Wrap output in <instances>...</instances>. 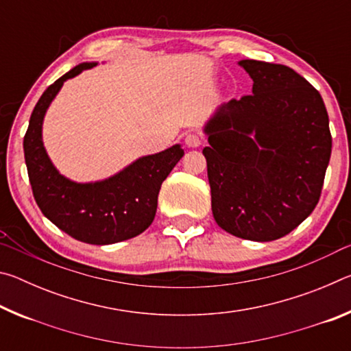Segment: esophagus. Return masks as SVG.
<instances>
[{"instance_id": "34e87169", "label": "esophagus", "mask_w": 351, "mask_h": 351, "mask_svg": "<svg viewBox=\"0 0 351 351\" xmlns=\"http://www.w3.org/2000/svg\"><path fill=\"white\" fill-rule=\"evenodd\" d=\"M184 142H186V145L189 148H197V147L203 144V138H201L198 133H189L186 136V141H184Z\"/></svg>"}]
</instances>
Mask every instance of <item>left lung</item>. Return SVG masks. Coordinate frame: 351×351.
Returning a JSON list of instances; mask_svg holds the SVG:
<instances>
[{
    "mask_svg": "<svg viewBox=\"0 0 351 351\" xmlns=\"http://www.w3.org/2000/svg\"><path fill=\"white\" fill-rule=\"evenodd\" d=\"M252 94L219 105L207 121L212 213L226 232L272 241L316 207L331 156L319 91L285 64L240 60Z\"/></svg>",
    "mask_w": 351,
    "mask_h": 351,
    "instance_id": "obj_1",
    "label": "left lung"
}]
</instances>
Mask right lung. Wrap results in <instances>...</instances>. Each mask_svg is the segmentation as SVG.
<instances>
[{
    "mask_svg": "<svg viewBox=\"0 0 351 351\" xmlns=\"http://www.w3.org/2000/svg\"><path fill=\"white\" fill-rule=\"evenodd\" d=\"M96 64H77L47 86L32 111L23 147L34 198L43 215L75 240L112 245L142 234L153 223L161 184L184 156V150L176 144L147 154L102 181L75 182L63 176L43 144L45 114L64 82Z\"/></svg>",
    "mask_w": 351,
    "mask_h": 351,
    "instance_id": "add662e5",
    "label": "right lung"
}]
</instances>
